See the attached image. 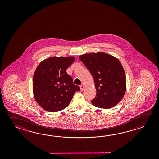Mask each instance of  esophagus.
<instances>
[{"mask_svg":"<svg viewBox=\"0 0 159 159\" xmlns=\"http://www.w3.org/2000/svg\"><path fill=\"white\" fill-rule=\"evenodd\" d=\"M80 88H81V91H83L84 89V84L80 85Z\"/></svg>","mask_w":159,"mask_h":159,"instance_id":"esophagus-1","label":"esophagus"}]
</instances>
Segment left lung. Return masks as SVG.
Wrapping results in <instances>:
<instances>
[{"mask_svg":"<svg viewBox=\"0 0 159 159\" xmlns=\"http://www.w3.org/2000/svg\"><path fill=\"white\" fill-rule=\"evenodd\" d=\"M79 58L94 80L97 94L91 103L102 108H110L117 105L126 89L125 72L119 60L102 52L83 54Z\"/></svg>","mask_w":159,"mask_h":159,"instance_id":"1","label":"left lung"}]
</instances>
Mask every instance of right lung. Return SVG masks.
Instances as JSON below:
<instances>
[{
  "label": "right lung",
  "instance_id": "obj_1",
  "mask_svg": "<svg viewBox=\"0 0 159 159\" xmlns=\"http://www.w3.org/2000/svg\"><path fill=\"white\" fill-rule=\"evenodd\" d=\"M73 57L49 58L41 62L34 72L33 91L37 103L46 111L57 112L68 106L80 88L73 84L66 69Z\"/></svg>",
  "mask_w": 159,
  "mask_h": 159
}]
</instances>
